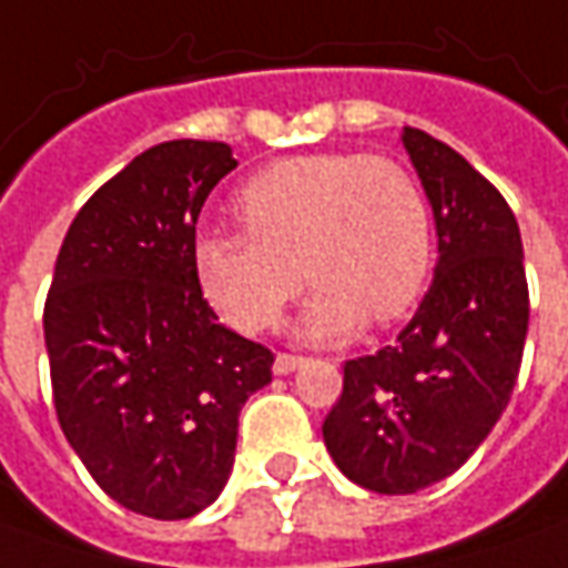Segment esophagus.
<instances>
[{
    "label": "esophagus",
    "instance_id": "34e87169",
    "mask_svg": "<svg viewBox=\"0 0 568 568\" xmlns=\"http://www.w3.org/2000/svg\"><path fill=\"white\" fill-rule=\"evenodd\" d=\"M302 364H304L302 355H288V352H280V355H276V362H273V371H276V374H292V371H298Z\"/></svg>",
    "mask_w": 568,
    "mask_h": 568
}]
</instances>
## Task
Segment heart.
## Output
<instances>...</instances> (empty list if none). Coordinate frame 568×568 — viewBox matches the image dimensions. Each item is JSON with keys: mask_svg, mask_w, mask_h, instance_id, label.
<instances>
[{"mask_svg": "<svg viewBox=\"0 0 568 568\" xmlns=\"http://www.w3.org/2000/svg\"><path fill=\"white\" fill-rule=\"evenodd\" d=\"M245 232H204V295L245 333L276 326L302 283V336L343 339L418 302L434 264V216L418 179L381 153H304L257 172L239 194ZM305 276L302 277L301 273Z\"/></svg>", "mask_w": 568, "mask_h": 568, "instance_id": "b5f03b06", "label": "heart"}]
</instances>
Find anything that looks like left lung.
Segmentation results:
<instances>
[{
    "label": "left lung",
    "instance_id": "1",
    "mask_svg": "<svg viewBox=\"0 0 568 568\" xmlns=\"http://www.w3.org/2000/svg\"><path fill=\"white\" fill-rule=\"evenodd\" d=\"M430 197L440 261L418 314L343 367L323 443L345 478L415 494L465 465L509 405L528 333L521 235L497 187L449 144L405 128Z\"/></svg>",
    "mask_w": 568,
    "mask_h": 568
}]
</instances>
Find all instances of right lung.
<instances>
[{"mask_svg":"<svg viewBox=\"0 0 568 568\" xmlns=\"http://www.w3.org/2000/svg\"><path fill=\"white\" fill-rule=\"evenodd\" d=\"M223 141H166L100 185L62 242L43 333L55 415L90 478L148 518L197 516L229 480L273 352L225 329L194 270Z\"/></svg>","mask_w":568,"mask_h":568,"instance_id":"1","label":"right lung"}]
</instances>
